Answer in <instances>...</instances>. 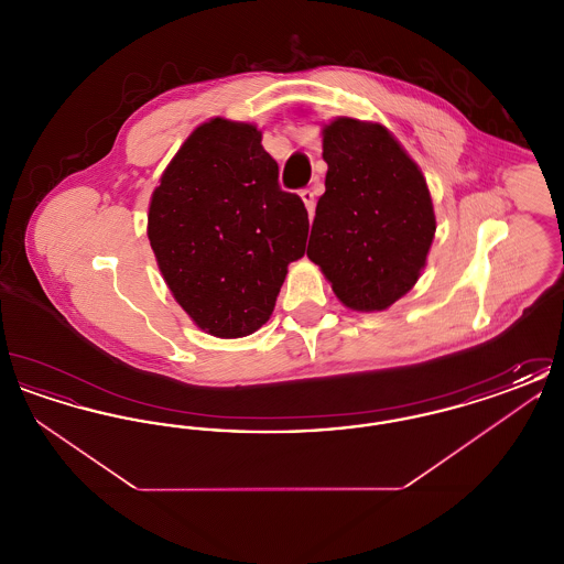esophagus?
<instances>
[{"label":"esophagus","instance_id":"1","mask_svg":"<svg viewBox=\"0 0 564 564\" xmlns=\"http://www.w3.org/2000/svg\"><path fill=\"white\" fill-rule=\"evenodd\" d=\"M319 186V184H317ZM300 196H302V200H304V205H306V209H308V215L313 217L315 215V198H317V188H304L300 192Z\"/></svg>","mask_w":564,"mask_h":564}]
</instances>
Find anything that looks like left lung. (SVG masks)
<instances>
[{
    "label": "left lung",
    "instance_id": "8db88e82",
    "mask_svg": "<svg viewBox=\"0 0 564 564\" xmlns=\"http://www.w3.org/2000/svg\"><path fill=\"white\" fill-rule=\"evenodd\" d=\"M327 162L306 256L352 311H384L412 290L435 215L423 173L380 124L338 118L323 131Z\"/></svg>",
    "mask_w": 564,
    "mask_h": 564
}]
</instances>
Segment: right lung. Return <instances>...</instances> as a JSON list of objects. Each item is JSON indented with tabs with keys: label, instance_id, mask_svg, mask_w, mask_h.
<instances>
[{
	"label": "right lung",
	"instance_id": "1",
	"mask_svg": "<svg viewBox=\"0 0 564 564\" xmlns=\"http://www.w3.org/2000/svg\"><path fill=\"white\" fill-rule=\"evenodd\" d=\"M251 124L205 122L154 189L148 237L169 290L200 329L241 338L269 322L288 264L304 256L308 212L279 186Z\"/></svg>",
	"mask_w": 564,
	"mask_h": 564
}]
</instances>
